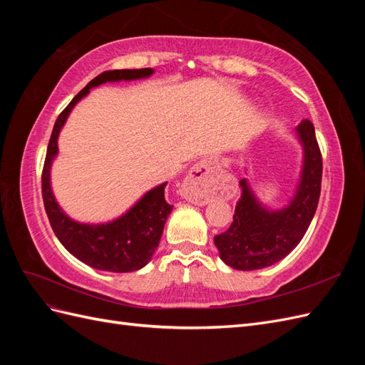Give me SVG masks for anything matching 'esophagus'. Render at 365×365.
I'll use <instances>...</instances> for the list:
<instances>
[{
    "instance_id": "1",
    "label": "esophagus",
    "mask_w": 365,
    "mask_h": 365,
    "mask_svg": "<svg viewBox=\"0 0 365 365\" xmlns=\"http://www.w3.org/2000/svg\"><path fill=\"white\" fill-rule=\"evenodd\" d=\"M217 164L213 160H201L187 173L184 180V190L187 200L197 205L207 204V190L215 182Z\"/></svg>"
}]
</instances>
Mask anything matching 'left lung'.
Listing matches in <instances>:
<instances>
[{
    "label": "left lung",
    "instance_id": "obj_1",
    "mask_svg": "<svg viewBox=\"0 0 365 365\" xmlns=\"http://www.w3.org/2000/svg\"><path fill=\"white\" fill-rule=\"evenodd\" d=\"M303 146V169L292 201L282 210H268L254 196L248 181L240 184L233 222L215 236L219 256L228 267L252 271L271 267L300 244L311 225L322 192L323 161L315 128L307 118L297 126Z\"/></svg>",
    "mask_w": 365,
    "mask_h": 365
}]
</instances>
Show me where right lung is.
I'll use <instances>...</instances> for the list:
<instances>
[{
  "label": "right lung",
  "instance_id": "right-lung-1",
  "mask_svg": "<svg viewBox=\"0 0 365 365\" xmlns=\"http://www.w3.org/2000/svg\"><path fill=\"white\" fill-rule=\"evenodd\" d=\"M153 73L152 68L113 70L98 74L77 94L59 114L54 123L47 148V157L42 170V197L54 235L76 259L101 271L130 272L146 267L155 252L164 230V224L173 205L164 197L163 182L153 187L125 215L106 224H81L62 212L54 200L50 184V169L58 155V137L77 102L90 93L91 88L105 82L145 79Z\"/></svg>",
  "mask_w": 365,
  "mask_h": 365
}]
</instances>
